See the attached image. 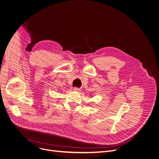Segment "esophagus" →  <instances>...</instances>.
Segmentation results:
<instances>
[{
	"mask_svg": "<svg viewBox=\"0 0 159 159\" xmlns=\"http://www.w3.org/2000/svg\"><path fill=\"white\" fill-rule=\"evenodd\" d=\"M74 90H75V91H77V92H80V89L77 88V87H75V88L74 89Z\"/></svg>",
	"mask_w": 159,
	"mask_h": 159,
	"instance_id": "1",
	"label": "esophagus"
}]
</instances>
